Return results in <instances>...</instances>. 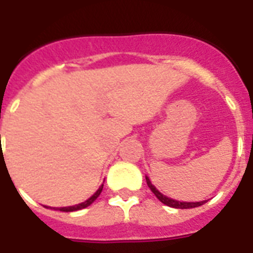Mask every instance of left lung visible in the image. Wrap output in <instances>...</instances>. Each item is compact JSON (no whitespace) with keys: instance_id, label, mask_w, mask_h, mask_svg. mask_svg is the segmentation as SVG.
<instances>
[{"instance_id":"8db88e82","label":"left lung","mask_w":253,"mask_h":253,"mask_svg":"<svg viewBox=\"0 0 253 253\" xmlns=\"http://www.w3.org/2000/svg\"><path fill=\"white\" fill-rule=\"evenodd\" d=\"M146 182H147V186L150 188V190L153 193L155 194V197L160 200L161 203L165 204V205H168V207H171V208H177V209H189V208H197V207H201L203 204H205V201H201V203H181V201H175V200H171V198L166 197L164 196L162 193H160L155 186L150 182V179L146 177Z\"/></svg>"}]
</instances>
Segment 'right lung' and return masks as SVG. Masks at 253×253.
<instances>
[{
  "label": "right lung",
  "mask_w": 253,
  "mask_h": 253,
  "mask_svg": "<svg viewBox=\"0 0 253 253\" xmlns=\"http://www.w3.org/2000/svg\"><path fill=\"white\" fill-rule=\"evenodd\" d=\"M102 189H103V185L98 189V190H96V193H93V196H91V197H89L87 201H84V203L78 204V205H74V207L59 208V209L61 211V212H74V211H79V209H83V208L89 207V205H91V204H92L93 201H95V200H96V198L100 196V193H102Z\"/></svg>",
  "instance_id": "add662e5"
}]
</instances>
